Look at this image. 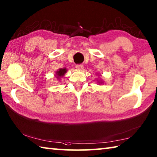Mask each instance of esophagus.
I'll return each instance as SVG.
<instances>
[{
  "label": "esophagus",
  "mask_w": 157,
  "mask_h": 157,
  "mask_svg": "<svg viewBox=\"0 0 157 157\" xmlns=\"http://www.w3.org/2000/svg\"><path fill=\"white\" fill-rule=\"evenodd\" d=\"M76 69L78 70H82L84 69V66L82 64H79V65H76Z\"/></svg>",
  "instance_id": "esophagus-1"
}]
</instances>
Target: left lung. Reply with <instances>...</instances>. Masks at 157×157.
<instances>
[{
	"label": "left lung",
	"mask_w": 157,
	"mask_h": 157,
	"mask_svg": "<svg viewBox=\"0 0 157 157\" xmlns=\"http://www.w3.org/2000/svg\"><path fill=\"white\" fill-rule=\"evenodd\" d=\"M97 81H98V83H99V84H103V83H104V82L102 81V80H97Z\"/></svg>",
	"instance_id": "left-lung-1"
}]
</instances>
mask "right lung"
Returning a JSON list of instances; mask_svg holds the SVG:
<instances>
[{"label": "right lung", "instance_id": "1", "mask_svg": "<svg viewBox=\"0 0 157 157\" xmlns=\"http://www.w3.org/2000/svg\"><path fill=\"white\" fill-rule=\"evenodd\" d=\"M67 69L65 67L63 68V69H59L58 71H56L55 75L56 76L57 79H61L62 77L65 75V73H67Z\"/></svg>", "mask_w": 157, "mask_h": 157}]
</instances>
